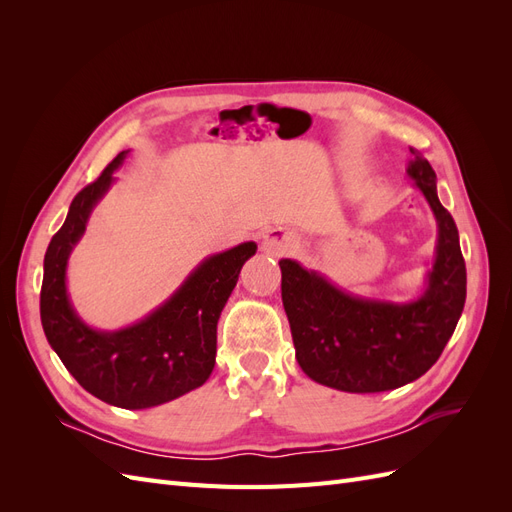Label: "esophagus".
I'll return each instance as SVG.
<instances>
[{"mask_svg":"<svg viewBox=\"0 0 512 512\" xmlns=\"http://www.w3.org/2000/svg\"><path fill=\"white\" fill-rule=\"evenodd\" d=\"M292 247H294L292 237L282 228H269L265 235H262V252L273 258L290 254Z\"/></svg>","mask_w":512,"mask_h":512,"instance_id":"1","label":"esophagus"}]
</instances>
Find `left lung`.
<instances>
[{"mask_svg": "<svg viewBox=\"0 0 512 512\" xmlns=\"http://www.w3.org/2000/svg\"><path fill=\"white\" fill-rule=\"evenodd\" d=\"M406 175L436 218L438 239L423 290L408 301L361 297L327 275L282 258V301L305 376L344 393L393 391L440 359L466 303L459 232L440 198L436 173L410 149Z\"/></svg>", "mask_w": 512, "mask_h": 512, "instance_id": "8db88e82", "label": "left lung"}]
</instances>
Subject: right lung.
<instances>
[{
	"label": "right lung",
	"instance_id": "right-lung-1",
	"mask_svg": "<svg viewBox=\"0 0 512 512\" xmlns=\"http://www.w3.org/2000/svg\"><path fill=\"white\" fill-rule=\"evenodd\" d=\"M128 156L130 149L121 151L74 196L64 226L44 254L40 320L51 348L87 393L117 408L145 410L207 382L215 365L220 314L258 245L245 241L200 260L164 303L128 327H91L72 305L68 260Z\"/></svg>",
	"mask_w": 512,
	"mask_h": 512
}]
</instances>
